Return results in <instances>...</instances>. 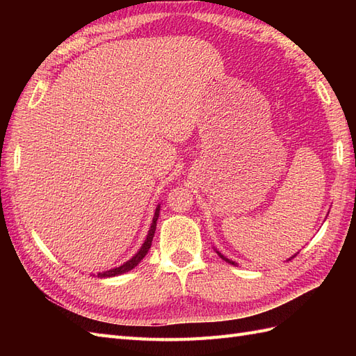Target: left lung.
I'll return each instance as SVG.
<instances>
[{
	"mask_svg": "<svg viewBox=\"0 0 356 356\" xmlns=\"http://www.w3.org/2000/svg\"><path fill=\"white\" fill-rule=\"evenodd\" d=\"M217 254H218V255H220V257H221V258H222V260H225V261H227V263H230V264H234V266H236V263H234V261H232V260H229V258H225V257H224V255H222V254H220V252H218V251H217ZM296 255H297V254H296ZM296 255H294V257H296ZM294 257H291V258H294ZM291 258H289V260H291Z\"/></svg>",
	"mask_w": 356,
	"mask_h": 356,
	"instance_id": "1",
	"label": "left lung"
}]
</instances>
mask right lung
Returning <instances> with one entry per match:
<instances>
[{
    "label": "right lung",
    "mask_w": 356,
    "mask_h": 356,
    "mask_svg": "<svg viewBox=\"0 0 356 356\" xmlns=\"http://www.w3.org/2000/svg\"><path fill=\"white\" fill-rule=\"evenodd\" d=\"M159 213H160V204H157V208H156L154 217H153V222H152V227H149V230H148L145 242L143 243L141 248H139V251L131 258V260L126 261V263L122 264V266L115 267V268H111V270H106V272L98 273V277H113V276H118V275H122V273H126V272H129V270H132L134 267H136L139 263H141V260L147 255L149 248H152V242H153V238H154V232H156Z\"/></svg>",
    "instance_id": "right-lung-1"
}]
</instances>
